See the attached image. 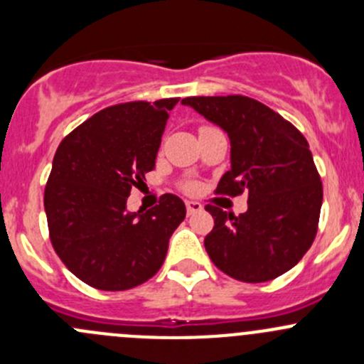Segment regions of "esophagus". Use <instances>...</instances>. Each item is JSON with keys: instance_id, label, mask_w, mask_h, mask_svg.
Returning a JSON list of instances; mask_svg holds the SVG:
<instances>
[{"instance_id": "obj_1", "label": "esophagus", "mask_w": 364, "mask_h": 364, "mask_svg": "<svg viewBox=\"0 0 364 364\" xmlns=\"http://www.w3.org/2000/svg\"><path fill=\"white\" fill-rule=\"evenodd\" d=\"M199 211H203V204L196 203V200H188V203H186V213H188V215H196V213Z\"/></svg>"}]
</instances>
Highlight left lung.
<instances>
[{
	"label": "left lung",
	"mask_w": 364,
	"mask_h": 364,
	"mask_svg": "<svg viewBox=\"0 0 364 364\" xmlns=\"http://www.w3.org/2000/svg\"><path fill=\"white\" fill-rule=\"evenodd\" d=\"M190 105L230 139V171L215 193L248 192L240 216L208 204L215 227L204 237L220 271L247 284L269 282L296 266L317 234L322 183L310 146L292 123L243 97H188Z\"/></svg>",
	"instance_id": "obj_1"
}]
</instances>
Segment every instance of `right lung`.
<instances>
[{
	"label": "right lung",
	"mask_w": 364,
	"mask_h": 364,
	"mask_svg": "<svg viewBox=\"0 0 364 364\" xmlns=\"http://www.w3.org/2000/svg\"><path fill=\"white\" fill-rule=\"evenodd\" d=\"M179 98L104 109L58 146L43 205L50 243L65 266L100 291H127L155 277L168 240L185 220L165 193L146 213H128L132 188L155 168L161 134Z\"/></svg>",
	"instance_id": "obj_1"
}]
</instances>
